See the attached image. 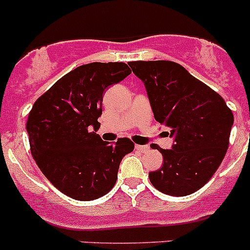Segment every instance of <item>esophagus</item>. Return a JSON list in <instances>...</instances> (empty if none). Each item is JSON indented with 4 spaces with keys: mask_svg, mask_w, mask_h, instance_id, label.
Segmentation results:
<instances>
[{
    "mask_svg": "<svg viewBox=\"0 0 250 250\" xmlns=\"http://www.w3.org/2000/svg\"><path fill=\"white\" fill-rule=\"evenodd\" d=\"M135 149L138 150V151H142V152H145L149 150V146L147 145H135Z\"/></svg>",
    "mask_w": 250,
    "mask_h": 250,
    "instance_id": "obj_1",
    "label": "esophagus"
}]
</instances>
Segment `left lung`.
I'll return each instance as SVG.
<instances>
[{
	"label": "left lung",
	"instance_id": "8db88e82",
	"mask_svg": "<svg viewBox=\"0 0 250 250\" xmlns=\"http://www.w3.org/2000/svg\"><path fill=\"white\" fill-rule=\"evenodd\" d=\"M144 83L155 120L169 128L172 149L156 146L164 157L150 172L152 186L173 197H186L209 182L221 165L233 125L224 99L171 61L128 63Z\"/></svg>",
	"mask_w": 250,
	"mask_h": 250
}]
</instances>
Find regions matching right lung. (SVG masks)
<instances>
[{"instance_id": "obj_1", "label": "right lung", "mask_w": 250, "mask_h": 250, "mask_svg": "<svg viewBox=\"0 0 250 250\" xmlns=\"http://www.w3.org/2000/svg\"><path fill=\"white\" fill-rule=\"evenodd\" d=\"M130 74L123 62L77 67L41 95L29 112L26 132L34 160L60 192L89 202L107 194L117 181L128 138L104 142L96 130L106 88Z\"/></svg>"}]
</instances>
